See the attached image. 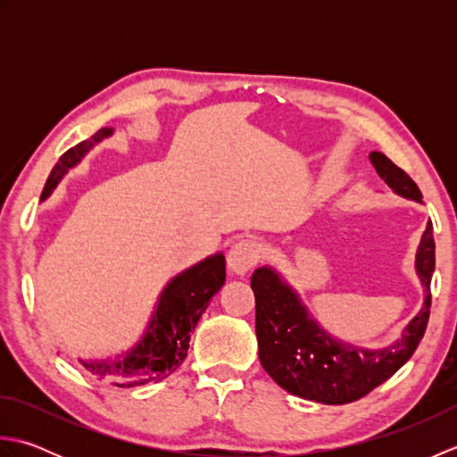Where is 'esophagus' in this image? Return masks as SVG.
<instances>
[{"instance_id": "1", "label": "esophagus", "mask_w": 457, "mask_h": 457, "mask_svg": "<svg viewBox=\"0 0 457 457\" xmlns=\"http://www.w3.org/2000/svg\"><path fill=\"white\" fill-rule=\"evenodd\" d=\"M261 259V247L253 239H239L228 251V267L234 275H245Z\"/></svg>"}]
</instances>
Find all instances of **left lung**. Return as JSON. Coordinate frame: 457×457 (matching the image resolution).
Returning <instances> with one entry per match:
<instances>
[{"instance_id": "1", "label": "left lung", "mask_w": 457, "mask_h": 457, "mask_svg": "<svg viewBox=\"0 0 457 457\" xmlns=\"http://www.w3.org/2000/svg\"><path fill=\"white\" fill-rule=\"evenodd\" d=\"M369 161L396 194L422 204L420 188L389 157L373 151ZM434 267L436 245L432 221H428L416 251V275L426 293L424 306L404 328L403 336L381 349L357 347L329 336L275 269H255L251 288L255 293L261 365L278 386L300 399L322 404H347L361 399L399 371L419 347L430 316Z\"/></svg>"}]
</instances>
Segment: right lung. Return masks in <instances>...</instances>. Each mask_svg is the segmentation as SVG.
I'll list each match as a JSON object with an SVG mask.
<instances>
[{"instance_id": "right-lung-1", "label": "right lung", "mask_w": 457, "mask_h": 457, "mask_svg": "<svg viewBox=\"0 0 457 457\" xmlns=\"http://www.w3.org/2000/svg\"><path fill=\"white\" fill-rule=\"evenodd\" d=\"M112 133V128H102L90 139L68 149L48 174L41 200L51 196L64 174L74 169L94 145L108 139ZM223 283H226V257L216 253L182 270L162 288L147 329L131 349L115 359H79V361L94 377L121 389L161 381L177 371V367L184 361L194 328Z\"/></svg>"}]
</instances>
